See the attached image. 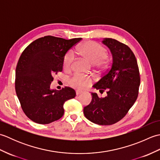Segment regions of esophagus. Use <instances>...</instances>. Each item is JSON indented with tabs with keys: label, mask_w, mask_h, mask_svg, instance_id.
<instances>
[{
	"label": "esophagus",
	"mask_w": 160,
	"mask_h": 160,
	"mask_svg": "<svg viewBox=\"0 0 160 160\" xmlns=\"http://www.w3.org/2000/svg\"><path fill=\"white\" fill-rule=\"evenodd\" d=\"M76 95L78 96V95H79V94H80V93H82V91H79V90H77V91H76Z\"/></svg>",
	"instance_id": "34e87169"
}]
</instances>
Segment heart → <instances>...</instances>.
<instances>
[{"instance_id":"b5f03b06","label":"heart","mask_w":160,"mask_h":160,"mask_svg":"<svg viewBox=\"0 0 160 160\" xmlns=\"http://www.w3.org/2000/svg\"><path fill=\"white\" fill-rule=\"evenodd\" d=\"M78 52L91 63L95 64L98 69L104 70L108 67V59L107 49L98 42L92 40L87 41L78 49ZM73 60L74 54L70 51L64 57L63 67L64 69L70 68ZM69 83L71 87L76 89H84L91 85L92 80L89 77L75 74L69 79Z\"/></svg>"}]
</instances>
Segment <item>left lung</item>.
<instances>
[{
  "mask_svg": "<svg viewBox=\"0 0 160 160\" xmlns=\"http://www.w3.org/2000/svg\"><path fill=\"white\" fill-rule=\"evenodd\" d=\"M102 42L110 49L113 62L110 69L93 87L107 96L92 93L91 103L84 108L85 117L99 125H111L121 120L136 101L140 84V71L133 52L125 44L112 38Z\"/></svg>",
  "mask_w": 160,
  "mask_h": 160,
  "instance_id": "obj_1",
  "label": "left lung"
}]
</instances>
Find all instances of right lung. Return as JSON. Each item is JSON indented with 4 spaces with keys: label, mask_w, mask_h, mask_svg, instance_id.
<instances>
[{
    "label": "right lung",
    "mask_w": 160,
    "mask_h": 160,
    "mask_svg": "<svg viewBox=\"0 0 160 160\" xmlns=\"http://www.w3.org/2000/svg\"><path fill=\"white\" fill-rule=\"evenodd\" d=\"M81 40L47 36L22 52L16 69L15 89L23 112L33 122L47 124L59 120L64 115V103L76 96L70 87L53 90L50 84L53 75L62 71L67 52Z\"/></svg>",
    "instance_id": "right-lung-1"
}]
</instances>
